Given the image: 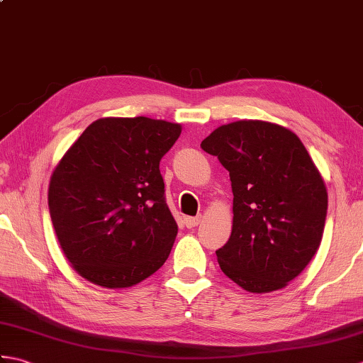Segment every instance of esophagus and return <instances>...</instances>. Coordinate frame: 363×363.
Returning a JSON list of instances; mask_svg holds the SVG:
<instances>
[{
	"mask_svg": "<svg viewBox=\"0 0 363 363\" xmlns=\"http://www.w3.org/2000/svg\"><path fill=\"white\" fill-rule=\"evenodd\" d=\"M184 223H186V226L189 229L195 228V226L199 225V223H201V217H186V218H184Z\"/></svg>",
	"mask_w": 363,
	"mask_h": 363,
	"instance_id": "esophagus-1",
	"label": "esophagus"
}]
</instances>
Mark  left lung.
<instances>
[{
	"mask_svg": "<svg viewBox=\"0 0 363 363\" xmlns=\"http://www.w3.org/2000/svg\"><path fill=\"white\" fill-rule=\"evenodd\" d=\"M233 184V233L221 272L251 293L284 289L318 251L328 212L325 179L290 129L238 120L201 142Z\"/></svg>",
	"mask_w": 363,
	"mask_h": 363,
	"instance_id": "left-lung-1",
	"label": "left lung"
}]
</instances>
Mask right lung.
<instances>
[{"label": "right lung", "mask_w": 363, "mask_h": 363, "mask_svg": "<svg viewBox=\"0 0 363 363\" xmlns=\"http://www.w3.org/2000/svg\"><path fill=\"white\" fill-rule=\"evenodd\" d=\"M181 130L148 117L99 118L59 160L50 215L60 248L84 279L133 287L168 259L177 225L159 162Z\"/></svg>", "instance_id": "obj_1"}]
</instances>
